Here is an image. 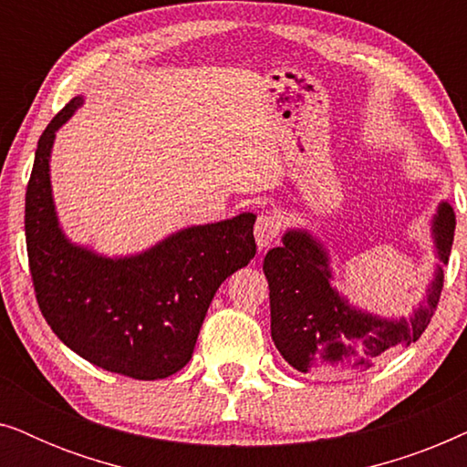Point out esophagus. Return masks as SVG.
I'll use <instances>...</instances> for the list:
<instances>
[{
  "label": "esophagus",
  "instance_id": "obj_1",
  "mask_svg": "<svg viewBox=\"0 0 467 467\" xmlns=\"http://www.w3.org/2000/svg\"><path fill=\"white\" fill-rule=\"evenodd\" d=\"M280 223L274 214H259L257 223H254V240H257L259 251H265L270 248L274 240L278 238Z\"/></svg>",
  "mask_w": 467,
  "mask_h": 467
}]
</instances>
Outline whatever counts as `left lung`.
Returning a JSON list of instances; mask_svg holds the SVG:
<instances>
[{
  "instance_id": "obj_1",
  "label": "left lung",
  "mask_w": 467,
  "mask_h": 467,
  "mask_svg": "<svg viewBox=\"0 0 467 467\" xmlns=\"http://www.w3.org/2000/svg\"><path fill=\"white\" fill-rule=\"evenodd\" d=\"M433 246L440 259L425 302L410 318H382L348 304L334 286L329 254L306 229H289L283 246L264 259L270 285L272 340L299 372H363L400 347L417 342L442 293V265L455 235V213L442 202L433 216Z\"/></svg>"
}]
</instances>
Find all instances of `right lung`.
I'll use <instances>...</instances> for the list:
<instances>
[{"label": "right lung", "mask_w": 467, "mask_h": 467, "mask_svg": "<svg viewBox=\"0 0 467 467\" xmlns=\"http://www.w3.org/2000/svg\"><path fill=\"white\" fill-rule=\"evenodd\" d=\"M74 98L37 140L25 195V238L36 299L57 337L93 366L138 380L168 379L193 355L223 280L257 253L254 216L181 229L130 257H104L61 232L50 189L55 133Z\"/></svg>", "instance_id": "right-lung-1"}]
</instances>
